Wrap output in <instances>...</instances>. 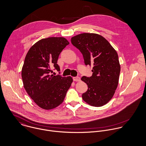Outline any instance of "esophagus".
I'll return each instance as SVG.
<instances>
[{
    "mask_svg": "<svg viewBox=\"0 0 146 146\" xmlns=\"http://www.w3.org/2000/svg\"><path fill=\"white\" fill-rule=\"evenodd\" d=\"M73 80L74 81H78V82H79V81H81V78L79 77H74L73 78Z\"/></svg>",
    "mask_w": 146,
    "mask_h": 146,
    "instance_id": "obj_1",
    "label": "esophagus"
}]
</instances>
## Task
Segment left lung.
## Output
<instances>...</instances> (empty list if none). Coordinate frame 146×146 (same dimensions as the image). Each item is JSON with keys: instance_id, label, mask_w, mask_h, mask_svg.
<instances>
[{"instance_id": "left-lung-1", "label": "left lung", "mask_w": 146, "mask_h": 146, "mask_svg": "<svg viewBox=\"0 0 146 146\" xmlns=\"http://www.w3.org/2000/svg\"><path fill=\"white\" fill-rule=\"evenodd\" d=\"M72 44L82 53L86 65H93L92 75L83 76L81 80L88 86L83 100L94 107L107 104L116 90L120 65L116 51L102 36L83 33L71 38Z\"/></svg>"}]
</instances>
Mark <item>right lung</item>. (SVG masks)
<instances>
[{
  "label": "right lung",
  "mask_w": 146,
  "mask_h": 146,
  "mask_svg": "<svg viewBox=\"0 0 146 146\" xmlns=\"http://www.w3.org/2000/svg\"><path fill=\"white\" fill-rule=\"evenodd\" d=\"M69 44L63 37L40 39L30 48L25 58L21 76L30 97L40 108L51 110L61 104L70 87V76L50 75L51 68L60 71L58 56Z\"/></svg>",
  "instance_id": "1"
}]
</instances>
